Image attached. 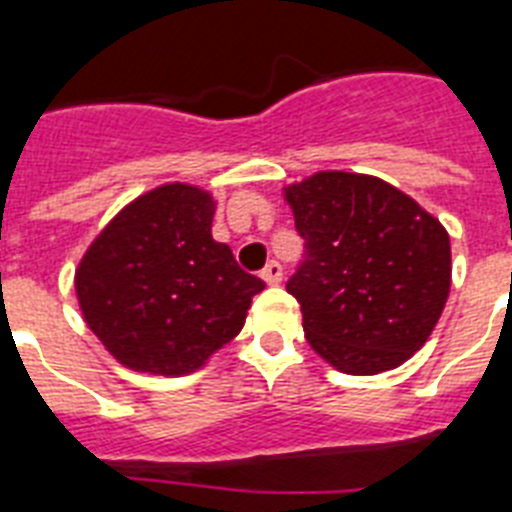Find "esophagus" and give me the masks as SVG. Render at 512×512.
Returning <instances> with one entry per match:
<instances>
[{"label": "esophagus", "mask_w": 512, "mask_h": 512, "mask_svg": "<svg viewBox=\"0 0 512 512\" xmlns=\"http://www.w3.org/2000/svg\"><path fill=\"white\" fill-rule=\"evenodd\" d=\"M281 276H284V268H281L279 260H271V263L263 268V279L265 284H279Z\"/></svg>", "instance_id": "esophagus-1"}]
</instances>
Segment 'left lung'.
Masks as SVG:
<instances>
[{
    "instance_id": "left-lung-1",
    "label": "left lung",
    "mask_w": 512,
    "mask_h": 512,
    "mask_svg": "<svg viewBox=\"0 0 512 512\" xmlns=\"http://www.w3.org/2000/svg\"><path fill=\"white\" fill-rule=\"evenodd\" d=\"M303 260L287 292L311 348L340 372L380 374L428 340L452 284L449 233L380 177L319 172L287 191Z\"/></svg>"
}]
</instances>
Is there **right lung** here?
<instances>
[{
  "label": "right lung",
  "instance_id": "add662e5",
  "mask_svg": "<svg viewBox=\"0 0 512 512\" xmlns=\"http://www.w3.org/2000/svg\"><path fill=\"white\" fill-rule=\"evenodd\" d=\"M212 196L162 185L106 225L76 271L87 327L135 372L199 369L244 327L265 281L212 239Z\"/></svg>",
  "mask_w": 512,
  "mask_h": 512
}]
</instances>
